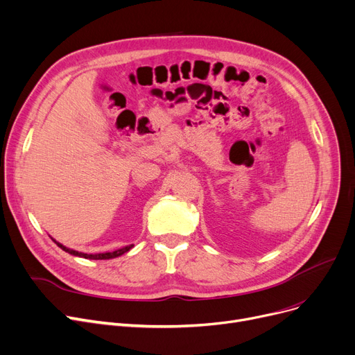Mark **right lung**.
I'll return each instance as SVG.
<instances>
[{
    "mask_svg": "<svg viewBox=\"0 0 355 355\" xmlns=\"http://www.w3.org/2000/svg\"><path fill=\"white\" fill-rule=\"evenodd\" d=\"M55 241V240H54ZM55 243H58V246L60 248V249H63L64 252H67V253H70V254H73V256H79V257H85V259H93V260H105V259H114V257H118V256H121V254H123V253H126L129 249H132V245L130 246H125V248H122V249H118V250H115V252H107V253H96V254H87V253H82V252H76V250H71V249H69V248H66V246H63L62 243H59V241H55Z\"/></svg>",
    "mask_w": 355,
    "mask_h": 355,
    "instance_id": "right-lung-1",
    "label": "right lung"
}]
</instances>
